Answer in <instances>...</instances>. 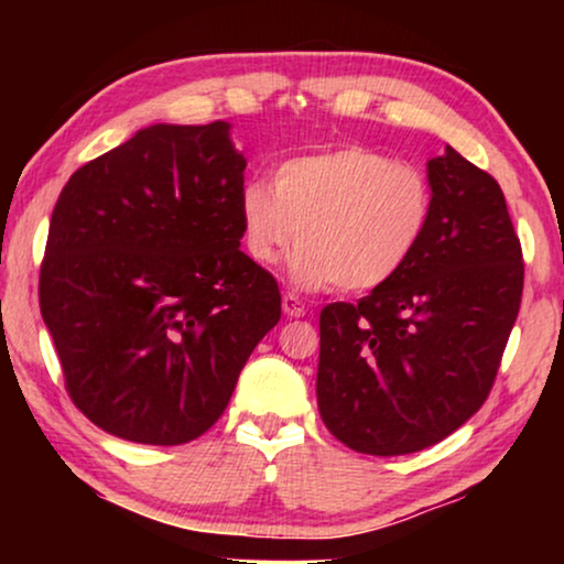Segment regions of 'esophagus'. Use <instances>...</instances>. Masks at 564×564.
Here are the masks:
<instances>
[{
  "mask_svg": "<svg viewBox=\"0 0 564 564\" xmlns=\"http://www.w3.org/2000/svg\"><path fill=\"white\" fill-rule=\"evenodd\" d=\"M282 311H284V315H288V318H303L307 307L297 295H292V292H284V295H282Z\"/></svg>",
  "mask_w": 564,
  "mask_h": 564,
  "instance_id": "esophagus-1",
  "label": "esophagus"
}]
</instances>
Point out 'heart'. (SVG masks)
<instances>
[{
    "label": "heart",
    "instance_id": "1",
    "mask_svg": "<svg viewBox=\"0 0 564 564\" xmlns=\"http://www.w3.org/2000/svg\"><path fill=\"white\" fill-rule=\"evenodd\" d=\"M434 195L426 174L365 145L303 153L276 166L274 184L243 182L241 241L251 261L272 267L295 241L292 280L346 292L382 288L426 236Z\"/></svg>",
    "mask_w": 564,
    "mask_h": 564
}]
</instances>
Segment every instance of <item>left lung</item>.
I'll use <instances>...</instances> for the list:
<instances>
[{
  "label": "left lung",
  "mask_w": 564,
  "mask_h": 564,
  "mask_svg": "<svg viewBox=\"0 0 564 564\" xmlns=\"http://www.w3.org/2000/svg\"><path fill=\"white\" fill-rule=\"evenodd\" d=\"M434 210L411 261L321 311L318 411L349 449L421 452L480 411L521 307L523 253L500 184L454 149L429 161Z\"/></svg>",
  "instance_id": "left-lung-1"
}]
</instances>
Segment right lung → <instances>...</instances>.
<instances>
[{
    "instance_id": "right-lung-1",
    "label": "right lung",
    "mask_w": 564,
    "mask_h": 564,
    "mask_svg": "<svg viewBox=\"0 0 564 564\" xmlns=\"http://www.w3.org/2000/svg\"><path fill=\"white\" fill-rule=\"evenodd\" d=\"M228 122L151 126L76 169L37 300L68 398L107 434L176 446L226 411L276 326V280L238 249L246 159Z\"/></svg>"
}]
</instances>
